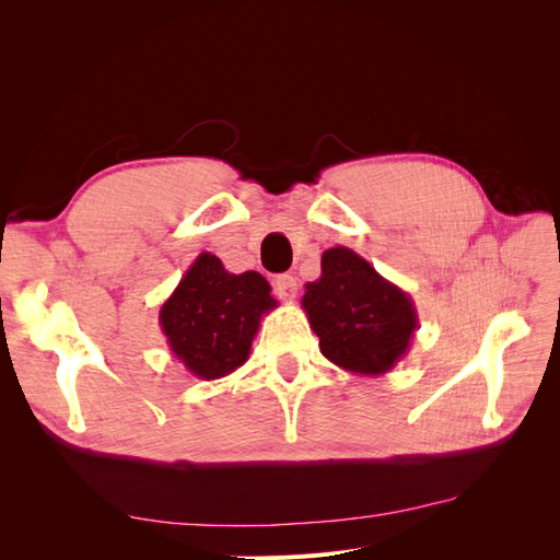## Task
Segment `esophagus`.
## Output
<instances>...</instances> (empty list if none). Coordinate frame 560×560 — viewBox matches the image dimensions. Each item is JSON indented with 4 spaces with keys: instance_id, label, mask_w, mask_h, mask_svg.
Wrapping results in <instances>:
<instances>
[{
    "instance_id": "esophagus-1",
    "label": "esophagus",
    "mask_w": 560,
    "mask_h": 560,
    "mask_svg": "<svg viewBox=\"0 0 560 560\" xmlns=\"http://www.w3.org/2000/svg\"><path fill=\"white\" fill-rule=\"evenodd\" d=\"M273 290H276V294H278L280 299L292 301V299L296 296V278H294V276H287V273L278 276V278L273 280Z\"/></svg>"
}]
</instances>
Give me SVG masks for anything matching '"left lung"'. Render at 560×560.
<instances>
[{
  "instance_id": "1",
  "label": "left lung",
  "mask_w": 560,
  "mask_h": 560,
  "mask_svg": "<svg viewBox=\"0 0 560 560\" xmlns=\"http://www.w3.org/2000/svg\"><path fill=\"white\" fill-rule=\"evenodd\" d=\"M301 306L319 352L358 376L395 369L420 327L413 299L343 245L322 254V276L306 282Z\"/></svg>"
}]
</instances>
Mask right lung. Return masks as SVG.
<instances>
[{"mask_svg": "<svg viewBox=\"0 0 560 560\" xmlns=\"http://www.w3.org/2000/svg\"><path fill=\"white\" fill-rule=\"evenodd\" d=\"M276 306L257 270L229 273L214 254L202 252L165 299L159 325L191 376L217 381L247 362L261 317Z\"/></svg>", "mask_w": 560, "mask_h": 560, "instance_id": "right-lung-1", "label": "right lung"}]
</instances>
